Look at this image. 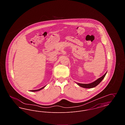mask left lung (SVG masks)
I'll list each match as a JSON object with an SVG mask.
<instances>
[{
    "label": "left lung",
    "instance_id": "left-lung-1",
    "mask_svg": "<svg viewBox=\"0 0 125 125\" xmlns=\"http://www.w3.org/2000/svg\"><path fill=\"white\" fill-rule=\"evenodd\" d=\"M107 73V72L105 73L102 76L99 78H98V79H97L96 80H95V81H94V82L92 83H89V84H83V83H76L79 86H80L81 87H83L84 88H87V89H91V88H93L96 87L97 85H98L99 83H100L101 81L103 80V79L104 78L106 74Z\"/></svg>",
    "mask_w": 125,
    "mask_h": 125
}]
</instances>
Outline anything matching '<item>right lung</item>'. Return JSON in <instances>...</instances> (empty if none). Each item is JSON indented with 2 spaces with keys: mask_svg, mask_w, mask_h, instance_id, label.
Listing matches in <instances>:
<instances>
[{
  "mask_svg": "<svg viewBox=\"0 0 125 125\" xmlns=\"http://www.w3.org/2000/svg\"><path fill=\"white\" fill-rule=\"evenodd\" d=\"M45 86H44V87H42V88H41V89H36V90H30V91H31V92H36V91H40V90H41V89H43Z\"/></svg>",
  "mask_w": 125,
  "mask_h": 125,
  "instance_id": "add662e5",
  "label": "right lung"
}]
</instances>
